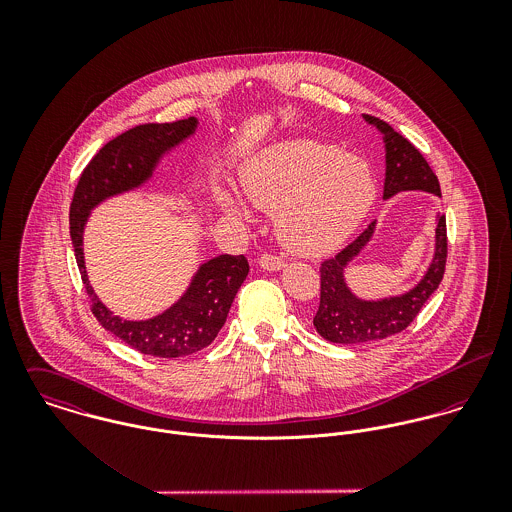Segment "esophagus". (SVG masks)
Instances as JSON below:
<instances>
[{"label": "esophagus", "instance_id": "esophagus-1", "mask_svg": "<svg viewBox=\"0 0 512 512\" xmlns=\"http://www.w3.org/2000/svg\"><path fill=\"white\" fill-rule=\"evenodd\" d=\"M258 264H260V268H264V270H268V272H278V270L286 268V262H284V260H280L278 256H272V254H264V256H260Z\"/></svg>", "mask_w": 512, "mask_h": 512}]
</instances>
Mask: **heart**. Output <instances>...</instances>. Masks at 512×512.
<instances>
[{
    "label": "heart",
    "mask_w": 512,
    "mask_h": 512,
    "mask_svg": "<svg viewBox=\"0 0 512 512\" xmlns=\"http://www.w3.org/2000/svg\"><path fill=\"white\" fill-rule=\"evenodd\" d=\"M238 183L246 203L276 215L282 246L305 258L339 250L376 201V181L363 157L301 138L254 151L240 165ZM215 201L226 217L250 219L234 193L217 189Z\"/></svg>",
    "instance_id": "obj_1"
}]
</instances>
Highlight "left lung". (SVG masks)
Returning a JSON list of instances; mask_svg holds the SVG:
<instances>
[{"mask_svg": "<svg viewBox=\"0 0 512 512\" xmlns=\"http://www.w3.org/2000/svg\"><path fill=\"white\" fill-rule=\"evenodd\" d=\"M366 124L374 126L382 134L384 142V193L382 199H390L402 191H426L441 197L439 181L424 155L412 146L404 136L392 130L386 122L363 114ZM376 230L372 220L361 236L341 250L335 258L321 264V301L313 317L317 333L339 345H361L386 339L404 331L420 313L428 297L438 290L445 272L447 258V234L445 217L436 215V244L432 262L422 280L408 292L388 295L380 299H363L353 292L345 280L349 264L363 254Z\"/></svg>", "mask_w": 512, "mask_h": 512, "instance_id": "obj_1", "label": "left lung"}]
</instances>
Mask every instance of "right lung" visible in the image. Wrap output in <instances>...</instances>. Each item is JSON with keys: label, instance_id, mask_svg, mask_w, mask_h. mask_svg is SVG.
Wrapping results in <instances>:
<instances>
[{"label": "right lung", "instance_id": "right-lung-1", "mask_svg": "<svg viewBox=\"0 0 512 512\" xmlns=\"http://www.w3.org/2000/svg\"><path fill=\"white\" fill-rule=\"evenodd\" d=\"M195 116L171 124H142L102 147L82 171L71 203V238L82 284L92 301L98 323L132 349L161 359L193 355L209 347L219 335L230 305L248 276L244 256L220 254L193 274L185 293L163 313L151 319H124L114 315L90 286L82 234L92 209L110 197L140 189L171 149L197 132Z\"/></svg>", "mask_w": 512, "mask_h": 512}]
</instances>
